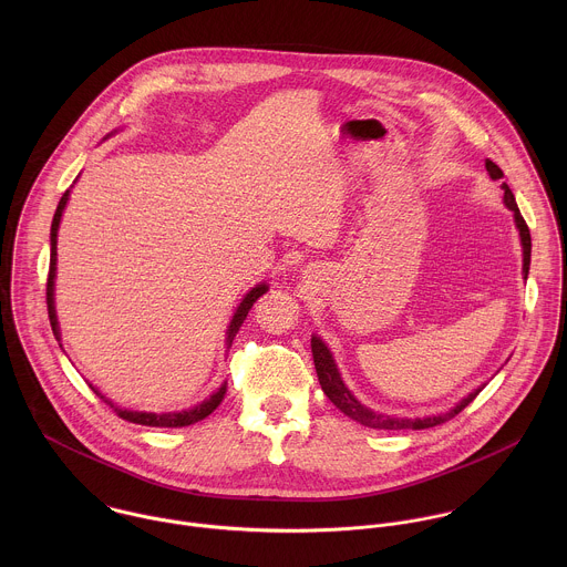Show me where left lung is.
<instances>
[{
  "label": "left lung",
  "mask_w": 567,
  "mask_h": 567,
  "mask_svg": "<svg viewBox=\"0 0 567 567\" xmlns=\"http://www.w3.org/2000/svg\"><path fill=\"white\" fill-rule=\"evenodd\" d=\"M486 172L493 181L502 178V169L493 162L486 159L485 163ZM502 189H504V203L506 207L513 212V218H515V225L519 229V238H522V250H524V279L528 277V268H530V231H528V225L526 220L522 218L519 214V207L515 203V196L513 192L508 189L506 183H502ZM312 355H315V367H317V375H319V382H321V389H323L324 395L331 400V404L336 405L338 410H342L347 416H351L353 421L367 425V427H375V430H423V427H434L439 423H445L450 421L452 416H456L461 410H465L467 405L472 404L476 400V395L483 391L476 389L474 393H470L463 402L454 405L452 410L447 412H441V414H432V416H414V419H405V416H391V414H380V412H373L371 408H367L364 404H360L351 391L344 386L340 373H338V367L331 358V351L327 349L323 340L319 336H312Z\"/></svg>",
  "instance_id": "left-lung-1"
}]
</instances>
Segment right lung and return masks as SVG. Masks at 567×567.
I'll return each instance as SVG.
<instances>
[{
	"instance_id": "1",
	"label": "right lung",
	"mask_w": 567,
	"mask_h": 567,
	"mask_svg": "<svg viewBox=\"0 0 567 567\" xmlns=\"http://www.w3.org/2000/svg\"><path fill=\"white\" fill-rule=\"evenodd\" d=\"M109 137V135H106ZM104 137V140H106ZM68 200H70V189L61 196V203H59V207H56V214H54V220H52V231H50V272H48V288H45V301H48V315H50V324H52V331H54V336H56V340H61V329H59V319H56V308H54V279H56V236H59V225H61V216H63V209H65V205H68ZM268 290V286L266 284H259V286H255L252 290H248L246 295H244L243 303L238 306V310H236V315H234V319H231V323H229V329H227V349L231 347V342H234V338H236V333L240 331V327H243L244 319H246V315H248V310L252 308V303L264 295ZM89 389L104 402V404L111 405L113 410H115V414L117 416H122V419H126V421H131V423H140V425H153V427H183V425H192V423H196V421H200V419H205V416H209L220 402L225 400V393H227V382L214 393V395H209V400H205L203 404L194 405V408H187V410H181V412H162V414H157V412H140V410H126V408H120V405L113 404L111 400H106L95 386H91L89 384Z\"/></svg>"
}]
</instances>
